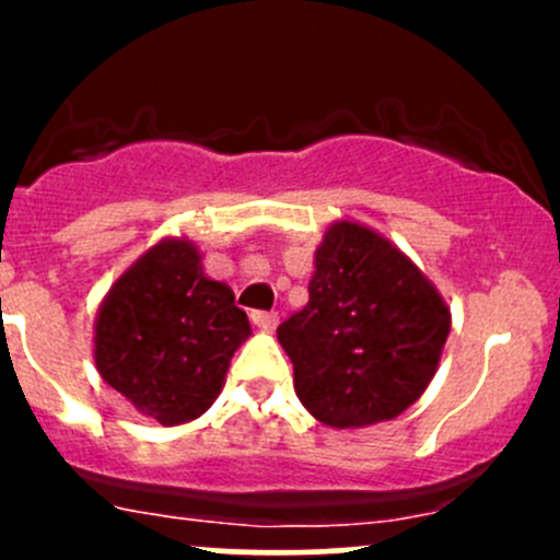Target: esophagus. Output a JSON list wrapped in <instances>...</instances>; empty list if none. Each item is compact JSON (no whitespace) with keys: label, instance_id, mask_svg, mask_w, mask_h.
<instances>
[{"label":"esophagus","instance_id":"obj_1","mask_svg":"<svg viewBox=\"0 0 560 560\" xmlns=\"http://www.w3.org/2000/svg\"><path fill=\"white\" fill-rule=\"evenodd\" d=\"M252 322L259 327V330H273L279 325V314L276 312H254Z\"/></svg>","mask_w":560,"mask_h":560}]
</instances>
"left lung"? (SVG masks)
Wrapping results in <instances>:
<instances>
[{"instance_id": "left-lung-1", "label": "left lung", "mask_w": 560, "mask_h": 560, "mask_svg": "<svg viewBox=\"0 0 560 560\" xmlns=\"http://www.w3.org/2000/svg\"><path fill=\"white\" fill-rule=\"evenodd\" d=\"M447 301L393 241L338 219L314 252L308 303L276 330L314 420L369 428L404 415L447 343Z\"/></svg>"}]
</instances>
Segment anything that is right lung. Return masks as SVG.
I'll list each match as a JSON object with an SVG mask.
<instances>
[{
	"mask_svg": "<svg viewBox=\"0 0 560 560\" xmlns=\"http://www.w3.org/2000/svg\"><path fill=\"white\" fill-rule=\"evenodd\" d=\"M248 336L246 312L228 284L208 279L200 248L162 238L100 303L94 363L140 415L173 428L211 409Z\"/></svg>",
	"mask_w": 560,
	"mask_h": 560,
	"instance_id": "1",
	"label": "right lung"
}]
</instances>
